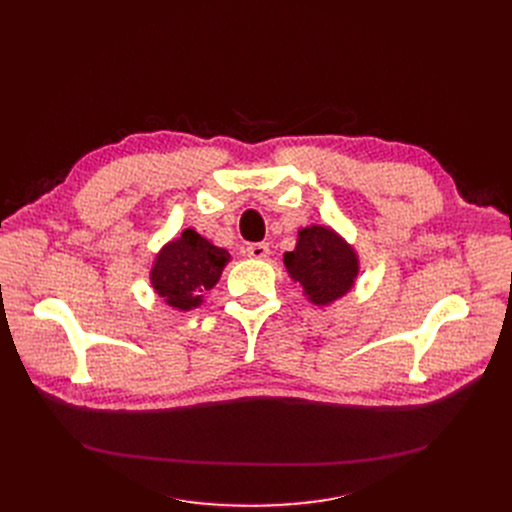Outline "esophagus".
<instances>
[{"instance_id":"esophagus-1","label":"esophagus","mask_w":512,"mask_h":512,"mask_svg":"<svg viewBox=\"0 0 512 512\" xmlns=\"http://www.w3.org/2000/svg\"><path fill=\"white\" fill-rule=\"evenodd\" d=\"M247 255L251 259H265L270 255V245H267V242H253V245L247 247Z\"/></svg>"}]
</instances>
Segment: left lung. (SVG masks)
<instances>
[{"instance_id": "left-lung-1", "label": "left lung", "mask_w": 512, "mask_h": 512, "mask_svg": "<svg viewBox=\"0 0 512 512\" xmlns=\"http://www.w3.org/2000/svg\"><path fill=\"white\" fill-rule=\"evenodd\" d=\"M288 276L303 286L307 301L326 307L351 292L359 276V255L330 226L299 230L297 247L284 253Z\"/></svg>"}]
</instances>
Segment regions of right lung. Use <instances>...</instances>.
I'll list each match as a JSON object with an SVG mask.
<instances>
[{
  "instance_id": "1",
  "label": "right lung",
  "mask_w": 512,
  "mask_h": 512,
  "mask_svg": "<svg viewBox=\"0 0 512 512\" xmlns=\"http://www.w3.org/2000/svg\"><path fill=\"white\" fill-rule=\"evenodd\" d=\"M228 261L226 249L186 228L155 255L149 280L168 307L191 311L203 303V294L218 284Z\"/></svg>"
}]
</instances>
